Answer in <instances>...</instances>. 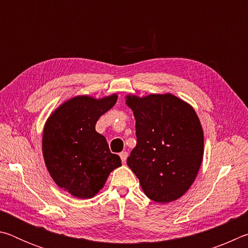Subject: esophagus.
I'll list each match as a JSON object with an SVG mask.
<instances>
[{
	"instance_id": "esophagus-1",
	"label": "esophagus",
	"mask_w": 248,
	"mask_h": 248,
	"mask_svg": "<svg viewBox=\"0 0 248 248\" xmlns=\"http://www.w3.org/2000/svg\"><path fill=\"white\" fill-rule=\"evenodd\" d=\"M119 155H120L121 161H123V163H124L125 159H127V157H128V152H125V151H124V152H121Z\"/></svg>"
}]
</instances>
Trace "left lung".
<instances>
[{
	"label": "left lung",
	"instance_id": "obj_1",
	"mask_svg": "<svg viewBox=\"0 0 248 248\" xmlns=\"http://www.w3.org/2000/svg\"><path fill=\"white\" fill-rule=\"evenodd\" d=\"M137 145L127 164L155 202H170L194 183L203 157V131L190 105L171 94L127 96Z\"/></svg>",
	"mask_w": 248,
	"mask_h": 248
}]
</instances>
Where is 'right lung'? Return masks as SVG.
Masks as SVG:
<instances>
[{"mask_svg":"<svg viewBox=\"0 0 248 248\" xmlns=\"http://www.w3.org/2000/svg\"><path fill=\"white\" fill-rule=\"evenodd\" d=\"M117 95L95 99L77 96L58 107L46 123L43 153L59 187L79 199L94 197L121 159L95 130L99 117L114 107Z\"/></svg>","mask_w":248,"mask_h":248,"instance_id":"obj_1","label":"right lung"}]
</instances>
